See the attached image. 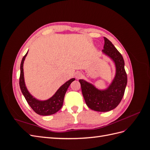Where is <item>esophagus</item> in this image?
Instances as JSON below:
<instances>
[{
    "instance_id": "obj_1",
    "label": "esophagus",
    "mask_w": 150,
    "mask_h": 150,
    "mask_svg": "<svg viewBox=\"0 0 150 150\" xmlns=\"http://www.w3.org/2000/svg\"><path fill=\"white\" fill-rule=\"evenodd\" d=\"M81 76H82V74H81L80 72H78V73L76 74V78L77 79H79L80 78H81Z\"/></svg>"
}]
</instances>
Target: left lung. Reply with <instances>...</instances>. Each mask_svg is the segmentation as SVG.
<instances>
[{
    "label": "left lung",
    "mask_w": 150,
    "mask_h": 150,
    "mask_svg": "<svg viewBox=\"0 0 150 150\" xmlns=\"http://www.w3.org/2000/svg\"><path fill=\"white\" fill-rule=\"evenodd\" d=\"M104 39L103 52L114 61L116 67L112 83L107 89L101 91L83 79L79 80L86 104L91 110L100 112L111 111L117 107L124 96L127 84L123 57L110 40L106 38Z\"/></svg>",
    "instance_id": "8db88e82"
}]
</instances>
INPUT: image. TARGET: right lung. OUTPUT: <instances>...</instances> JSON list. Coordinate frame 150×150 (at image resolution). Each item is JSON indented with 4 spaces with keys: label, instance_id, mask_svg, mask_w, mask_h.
Listing matches in <instances>:
<instances>
[{
    "label": "right lung",
    "instance_id": "add662e5",
    "mask_svg": "<svg viewBox=\"0 0 150 150\" xmlns=\"http://www.w3.org/2000/svg\"><path fill=\"white\" fill-rule=\"evenodd\" d=\"M28 52L23 57L21 63V74L19 78V85L21 91L23 94L24 96L28 103L31 108L37 114L42 116H48L53 115L57 112L62 108L63 102H64V98L65 94L67 91V88H69V85L72 81L75 80L74 78L71 79L66 83H64L60 88L59 89L55 94L47 99L46 101H39L35 99L32 95L29 93L27 89L24 78V70H23V64L25 60V58L28 54Z\"/></svg>",
    "mask_w": 150,
    "mask_h": 150
}]
</instances>
